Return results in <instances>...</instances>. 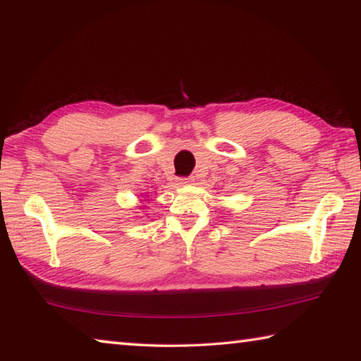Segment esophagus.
I'll return each mask as SVG.
<instances>
[{
    "label": "esophagus",
    "mask_w": 361,
    "mask_h": 361,
    "mask_svg": "<svg viewBox=\"0 0 361 361\" xmlns=\"http://www.w3.org/2000/svg\"><path fill=\"white\" fill-rule=\"evenodd\" d=\"M194 181V176H186V178H180V186H186V185H191V183Z\"/></svg>",
    "instance_id": "esophagus-1"
}]
</instances>
